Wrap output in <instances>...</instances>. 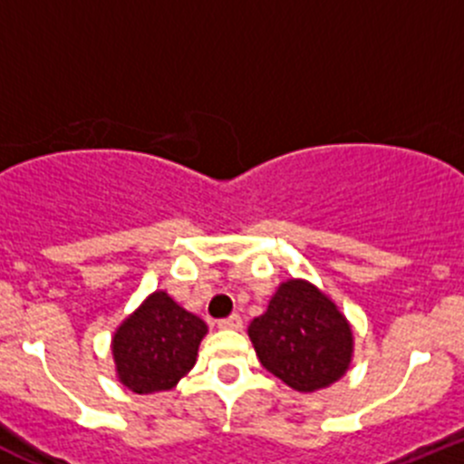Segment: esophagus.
<instances>
[{"mask_svg": "<svg viewBox=\"0 0 464 464\" xmlns=\"http://www.w3.org/2000/svg\"><path fill=\"white\" fill-rule=\"evenodd\" d=\"M218 326L224 328V331H240L242 317L240 314H231V317H227V319H219Z\"/></svg>", "mask_w": 464, "mask_h": 464, "instance_id": "esophagus-1", "label": "esophagus"}]
</instances>
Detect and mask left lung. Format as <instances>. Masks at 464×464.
Returning a JSON list of instances; mask_svg holds the SVG:
<instances>
[{"label": "left lung", "instance_id": "obj_1", "mask_svg": "<svg viewBox=\"0 0 464 464\" xmlns=\"http://www.w3.org/2000/svg\"><path fill=\"white\" fill-rule=\"evenodd\" d=\"M260 365L295 392L331 388L353 361V328L335 301L305 278H287L246 328Z\"/></svg>", "mask_w": 464, "mask_h": 464}]
</instances>
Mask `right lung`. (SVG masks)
Wrapping results in <instances>:
<instances>
[{"mask_svg":"<svg viewBox=\"0 0 464 464\" xmlns=\"http://www.w3.org/2000/svg\"><path fill=\"white\" fill-rule=\"evenodd\" d=\"M208 326L156 290L115 328L111 340L115 379L136 394L168 392L195 367Z\"/></svg>","mask_w":464,"mask_h":464,"instance_id":"1","label":"right lung"}]
</instances>
